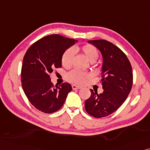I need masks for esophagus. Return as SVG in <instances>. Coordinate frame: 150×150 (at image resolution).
Masks as SVG:
<instances>
[{
	"instance_id": "obj_1",
	"label": "esophagus",
	"mask_w": 150,
	"mask_h": 150,
	"mask_svg": "<svg viewBox=\"0 0 150 150\" xmlns=\"http://www.w3.org/2000/svg\"><path fill=\"white\" fill-rule=\"evenodd\" d=\"M72 88H73V90L80 89V88H81V86H78V85H76V84H73L72 85Z\"/></svg>"
}]
</instances>
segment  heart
Masks as SVG:
<instances>
[{
	"instance_id": "1",
	"label": "heart",
	"mask_w": 150,
	"mask_h": 150,
	"mask_svg": "<svg viewBox=\"0 0 150 150\" xmlns=\"http://www.w3.org/2000/svg\"><path fill=\"white\" fill-rule=\"evenodd\" d=\"M75 50L79 49L84 55L88 60L91 62H94L99 57V52L97 49L91 45H85L80 49L75 47ZM74 57V52L73 49H69L63 53L62 56V64L64 67L69 68L73 64ZM88 77V74L79 71L78 70H73L69 72L67 75V79L70 81L75 83H83Z\"/></svg>"
}]
</instances>
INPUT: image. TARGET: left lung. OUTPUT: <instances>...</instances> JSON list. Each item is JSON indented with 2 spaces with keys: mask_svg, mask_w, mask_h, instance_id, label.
I'll return each instance as SVG.
<instances>
[{
  "mask_svg": "<svg viewBox=\"0 0 150 150\" xmlns=\"http://www.w3.org/2000/svg\"><path fill=\"white\" fill-rule=\"evenodd\" d=\"M103 57L101 68L102 93L91 89V95L85 101V109L96 118L107 117L124 103L133 83L132 66L128 58L117 46L105 40H89Z\"/></svg>",
  "mask_w": 150,
  "mask_h": 150,
  "instance_id": "8db88e82",
  "label": "left lung"
}]
</instances>
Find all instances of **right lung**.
Wrapping results in <instances>:
<instances>
[{"label": "right lung", "mask_w": 150, "mask_h": 150, "mask_svg": "<svg viewBox=\"0 0 150 150\" xmlns=\"http://www.w3.org/2000/svg\"><path fill=\"white\" fill-rule=\"evenodd\" d=\"M77 41L58 34L50 35L35 42L26 52L21 70L22 86L30 103L38 110L57 111L72 91L69 83L54 87L50 73L62 67L63 53Z\"/></svg>", "instance_id": "obj_1"}]
</instances>
